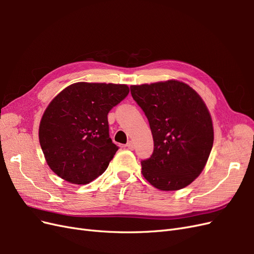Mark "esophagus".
I'll return each instance as SVG.
<instances>
[{
	"label": "esophagus",
	"mask_w": 254,
	"mask_h": 254,
	"mask_svg": "<svg viewBox=\"0 0 254 254\" xmlns=\"http://www.w3.org/2000/svg\"><path fill=\"white\" fill-rule=\"evenodd\" d=\"M126 147L130 150H133L134 149V145H133V142L132 141H129L127 144H126Z\"/></svg>",
	"instance_id": "esophagus-1"
}]
</instances>
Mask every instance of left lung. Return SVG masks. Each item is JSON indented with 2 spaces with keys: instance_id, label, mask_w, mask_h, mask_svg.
<instances>
[{
  "instance_id": "1",
  "label": "left lung",
  "mask_w": 254,
  "mask_h": 254,
  "mask_svg": "<svg viewBox=\"0 0 254 254\" xmlns=\"http://www.w3.org/2000/svg\"><path fill=\"white\" fill-rule=\"evenodd\" d=\"M149 122L153 152L142 174L161 190L188 187L200 175L213 147L214 131L202 98L187 83L160 81L130 87Z\"/></svg>"
}]
</instances>
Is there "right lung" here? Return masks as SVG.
<instances>
[{"label": "right lung", "instance_id": "obj_1", "mask_svg": "<svg viewBox=\"0 0 254 254\" xmlns=\"http://www.w3.org/2000/svg\"><path fill=\"white\" fill-rule=\"evenodd\" d=\"M129 93L126 84L76 82L45 109L39 142L51 170L74 184H88L108 167L119 147L109 136L108 113Z\"/></svg>", "mask_w": 254, "mask_h": 254}]
</instances>
